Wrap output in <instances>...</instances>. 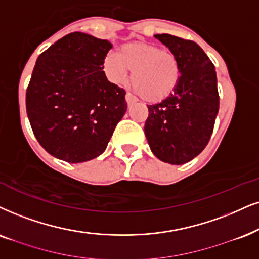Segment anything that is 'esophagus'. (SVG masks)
<instances>
[{"label":"esophagus","mask_w":259,"mask_h":259,"mask_svg":"<svg viewBox=\"0 0 259 259\" xmlns=\"http://www.w3.org/2000/svg\"><path fill=\"white\" fill-rule=\"evenodd\" d=\"M125 100H126L127 105H132V104L135 103V101H136L137 99H136L135 97L133 96L132 93H126V94H125Z\"/></svg>","instance_id":"34e87169"}]
</instances>
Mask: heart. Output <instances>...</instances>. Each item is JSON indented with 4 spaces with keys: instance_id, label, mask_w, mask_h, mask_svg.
<instances>
[{
    "instance_id": "obj_1",
    "label": "heart",
    "mask_w": 259,
    "mask_h": 259,
    "mask_svg": "<svg viewBox=\"0 0 259 259\" xmlns=\"http://www.w3.org/2000/svg\"><path fill=\"white\" fill-rule=\"evenodd\" d=\"M104 68L114 83H122L127 73L133 71V86L148 101H161L171 96L182 75L176 54L145 42L123 45L117 55H107Z\"/></svg>"
}]
</instances>
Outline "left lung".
Segmentation results:
<instances>
[{
    "mask_svg": "<svg viewBox=\"0 0 259 259\" xmlns=\"http://www.w3.org/2000/svg\"><path fill=\"white\" fill-rule=\"evenodd\" d=\"M154 37L177 55L182 75L171 96L148 105L145 134L156 158L182 165L196 158L210 140L220 105L217 71L195 41L166 33Z\"/></svg>",
    "mask_w": 259,
    "mask_h": 259,
    "instance_id": "8db88e82",
    "label": "left lung"
}]
</instances>
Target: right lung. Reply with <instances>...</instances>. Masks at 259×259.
Segmentation results:
<instances>
[{
	"label": "right lung",
	"instance_id": "add662e5",
	"mask_svg": "<svg viewBox=\"0 0 259 259\" xmlns=\"http://www.w3.org/2000/svg\"><path fill=\"white\" fill-rule=\"evenodd\" d=\"M112 44L73 32L39 55L26 91L35 139L49 154L77 163L99 156L126 111L125 91L107 81Z\"/></svg>",
	"mask_w": 259,
	"mask_h": 259
}]
</instances>
